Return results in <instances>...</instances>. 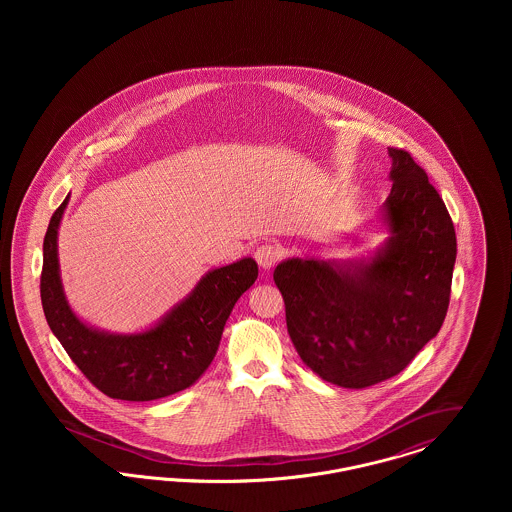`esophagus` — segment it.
Returning a JSON list of instances; mask_svg holds the SVG:
<instances>
[{
    "mask_svg": "<svg viewBox=\"0 0 512 512\" xmlns=\"http://www.w3.org/2000/svg\"><path fill=\"white\" fill-rule=\"evenodd\" d=\"M282 257V249L274 244H261L255 249V261L259 263V267L268 268L274 267Z\"/></svg>",
    "mask_w": 512,
    "mask_h": 512,
    "instance_id": "obj_1",
    "label": "esophagus"
}]
</instances>
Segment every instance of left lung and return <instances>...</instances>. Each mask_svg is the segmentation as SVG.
<instances>
[{"label":"left lung","instance_id":"1","mask_svg":"<svg viewBox=\"0 0 512 512\" xmlns=\"http://www.w3.org/2000/svg\"><path fill=\"white\" fill-rule=\"evenodd\" d=\"M390 242L368 263L290 259L274 268L293 345L330 384L363 390L399 374L441 328L455 226L409 151L388 147Z\"/></svg>","mask_w":512,"mask_h":512}]
</instances>
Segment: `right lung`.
<instances>
[{
    "label": "right lung",
    "instance_id": "obj_1",
    "mask_svg": "<svg viewBox=\"0 0 512 512\" xmlns=\"http://www.w3.org/2000/svg\"><path fill=\"white\" fill-rule=\"evenodd\" d=\"M67 203L69 197L53 213L44 238L40 295L51 332L82 374L113 399L153 401L190 388L217 355L236 301L257 280V263L247 257L211 270L188 299L144 334L98 332L74 317L59 280L57 228Z\"/></svg>",
    "mask_w": 512,
    "mask_h": 512
}]
</instances>
